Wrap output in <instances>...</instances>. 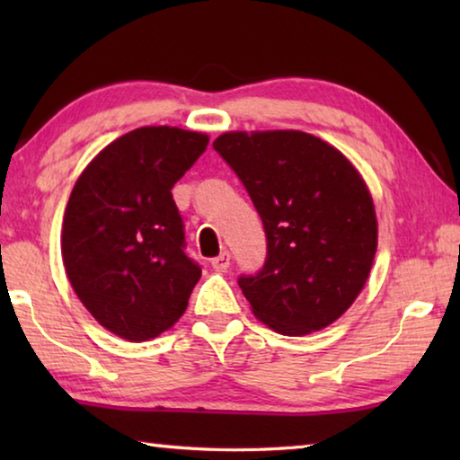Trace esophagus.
Returning a JSON list of instances; mask_svg holds the SVG:
<instances>
[{"label":"esophagus","mask_w":460,"mask_h":460,"mask_svg":"<svg viewBox=\"0 0 460 460\" xmlns=\"http://www.w3.org/2000/svg\"><path fill=\"white\" fill-rule=\"evenodd\" d=\"M211 266H213V270H217V271H225V270H227V268L231 266V253H229V252L219 253V255H217V258L211 260Z\"/></svg>","instance_id":"esophagus-1"}]
</instances>
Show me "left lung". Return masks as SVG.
I'll use <instances>...</instances> for the list:
<instances>
[{
  "instance_id": "1",
  "label": "left lung",
  "mask_w": 460,
  "mask_h": 460,
  "mask_svg": "<svg viewBox=\"0 0 460 460\" xmlns=\"http://www.w3.org/2000/svg\"><path fill=\"white\" fill-rule=\"evenodd\" d=\"M213 147L266 231L263 268L237 278L253 314L288 337L337 321L359 296L377 249L376 208L359 172L305 131H229Z\"/></svg>"
}]
</instances>
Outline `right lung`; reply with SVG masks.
<instances>
[{
    "mask_svg": "<svg viewBox=\"0 0 460 460\" xmlns=\"http://www.w3.org/2000/svg\"><path fill=\"white\" fill-rule=\"evenodd\" d=\"M207 144L197 131L134 129L99 152L71 192L62 221L66 276L84 308L121 339L170 329L199 282L172 186Z\"/></svg>",
    "mask_w": 460,
    "mask_h": 460,
    "instance_id": "add662e5",
    "label": "right lung"
}]
</instances>
